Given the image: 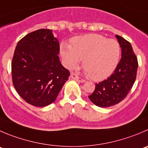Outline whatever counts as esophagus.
Returning a JSON list of instances; mask_svg holds the SVG:
<instances>
[{
    "mask_svg": "<svg viewBox=\"0 0 148 148\" xmlns=\"http://www.w3.org/2000/svg\"><path fill=\"white\" fill-rule=\"evenodd\" d=\"M70 76H71V78H73V79L76 80V81H79V82H81V83H84V82H85V80H84V79H83V78H80V77H78V75H76V74H75V73H72L71 75H70Z\"/></svg>",
    "mask_w": 148,
    "mask_h": 148,
    "instance_id": "34e87169",
    "label": "esophagus"
}]
</instances>
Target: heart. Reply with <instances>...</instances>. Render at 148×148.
<instances>
[{
    "instance_id": "1",
    "label": "heart",
    "mask_w": 148,
    "mask_h": 148,
    "mask_svg": "<svg viewBox=\"0 0 148 148\" xmlns=\"http://www.w3.org/2000/svg\"><path fill=\"white\" fill-rule=\"evenodd\" d=\"M60 54L64 65L75 68L80 61L86 74L94 81H102L117 67L121 54L119 43L99 34H86L73 38L70 45H61Z\"/></svg>"
}]
</instances>
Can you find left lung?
<instances>
[{"mask_svg": "<svg viewBox=\"0 0 148 148\" xmlns=\"http://www.w3.org/2000/svg\"><path fill=\"white\" fill-rule=\"evenodd\" d=\"M121 49V59L108 79L96 84L90 100L100 108H108L121 102L133 86L138 67L137 58L131 43L123 38L115 36Z\"/></svg>", "mask_w": 148, "mask_h": 148, "instance_id": "1", "label": "left lung"}]
</instances>
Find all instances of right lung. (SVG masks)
Segmentation results:
<instances>
[{"label": "right lung", "instance_id": "add662e5", "mask_svg": "<svg viewBox=\"0 0 148 148\" xmlns=\"http://www.w3.org/2000/svg\"><path fill=\"white\" fill-rule=\"evenodd\" d=\"M59 53L60 43L51 29H38L18 42L12 59V81L27 103L45 107L56 100L70 76Z\"/></svg>", "mask_w": 148, "mask_h": 148}]
</instances>
